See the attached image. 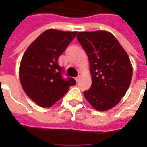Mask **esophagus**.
Here are the masks:
<instances>
[{
  "label": "esophagus",
  "instance_id": "1",
  "mask_svg": "<svg viewBox=\"0 0 147 147\" xmlns=\"http://www.w3.org/2000/svg\"><path fill=\"white\" fill-rule=\"evenodd\" d=\"M80 76H81V74L79 73L78 76H77L76 77V81H79V80H80Z\"/></svg>",
  "mask_w": 147,
  "mask_h": 147
}]
</instances>
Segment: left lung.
Instances as JSON below:
<instances>
[{
	"instance_id": "left-lung-1",
	"label": "left lung",
	"mask_w": 147,
	"mask_h": 147,
	"mask_svg": "<svg viewBox=\"0 0 147 147\" xmlns=\"http://www.w3.org/2000/svg\"><path fill=\"white\" fill-rule=\"evenodd\" d=\"M76 37L89 57L92 75V85L84 95L96 110L107 111L119 103L129 89L133 76L130 59L108 32H83Z\"/></svg>"
}]
</instances>
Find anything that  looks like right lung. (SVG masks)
<instances>
[{"instance_id":"right-lung-1","label":"right lung","mask_w":147,"mask_h":147,"mask_svg":"<svg viewBox=\"0 0 147 147\" xmlns=\"http://www.w3.org/2000/svg\"><path fill=\"white\" fill-rule=\"evenodd\" d=\"M76 32L49 29L29 45L23 54L19 78L24 92L42 107L57 102L76 84L75 79L64 78L58 58L76 36Z\"/></svg>"}]
</instances>
